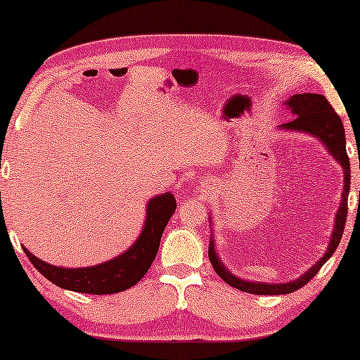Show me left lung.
<instances>
[{"instance_id":"left-lung-1","label":"left lung","mask_w":360,"mask_h":360,"mask_svg":"<svg viewBox=\"0 0 360 360\" xmlns=\"http://www.w3.org/2000/svg\"><path fill=\"white\" fill-rule=\"evenodd\" d=\"M285 106L288 108L295 120L287 122V124H280V131H292V132H304L309 134L321 142L333 159L342 167L344 172V185L341 193V203H339L336 218H334V228L331 239H329L326 252L321 255V259L316 260L311 267H309L303 275L298 278L292 280V282L283 283H265V282H252V280H244L229 272L221 262L218 252H216V244L213 238V219L208 216L210 226H211V239H210V249L208 257L210 262L216 270V274L224 280L231 287L240 290V292L255 293V295H285L292 293L295 290L302 288L307 285L314 275L319 272V269L328 262V259L336 252V248L339 245V240L342 238L344 226H346L347 218V196L349 190H351V164H349V157L346 152V134H344V126L341 117L334 112L333 106L323 95H316V93H300V95L290 96L285 100Z\"/></svg>"}]
</instances>
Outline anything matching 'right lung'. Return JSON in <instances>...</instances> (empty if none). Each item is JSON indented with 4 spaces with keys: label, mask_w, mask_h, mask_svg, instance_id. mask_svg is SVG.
Wrapping results in <instances>:
<instances>
[{
    "label": "right lung",
    "mask_w": 360,
    "mask_h": 360,
    "mask_svg": "<svg viewBox=\"0 0 360 360\" xmlns=\"http://www.w3.org/2000/svg\"><path fill=\"white\" fill-rule=\"evenodd\" d=\"M175 208V196L170 191L152 196L146 208L144 226H142L139 238L134 240V244L117 257L106 260L103 264L91 265V267H57V265L44 262L29 252L26 248L22 249L34 267L57 287L70 290V292L93 295L124 292V290L134 287L150 269L157 250H159L162 233H164Z\"/></svg>",
    "instance_id": "add662e5"
}]
</instances>
